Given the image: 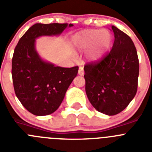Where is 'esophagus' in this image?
<instances>
[{
  "instance_id": "esophagus-1",
  "label": "esophagus",
  "mask_w": 152,
  "mask_h": 152,
  "mask_svg": "<svg viewBox=\"0 0 152 152\" xmlns=\"http://www.w3.org/2000/svg\"><path fill=\"white\" fill-rule=\"evenodd\" d=\"M84 68L83 67H79V70H78V75H80V76H82L84 75Z\"/></svg>"
}]
</instances>
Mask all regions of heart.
Masks as SVG:
<instances>
[{
	"label": "heart",
	"mask_w": 152,
	"mask_h": 152,
	"mask_svg": "<svg viewBox=\"0 0 152 152\" xmlns=\"http://www.w3.org/2000/svg\"><path fill=\"white\" fill-rule=\"evenodd\" d=\"M74 45L80 50L93 47L90 52L91 59H99L105 54L111 42V35L108 31L88 29L77 33L74 36Z\"/></svg>",
	"instance_id": "b5f03b06"
}]
</instances>
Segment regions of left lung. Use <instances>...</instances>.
<instances>
[{"label":"left lung","mask_w":152,"mask_h":152,"mask_svg":"<svg viewBox=\"0 0 152 152\" xmlns=\"http://www.w3.org/2000/svg\"><path fill=\"white\" fill-rule=\"evenodd\" d=\"M111 51L100 61L85 64V91L99 112L114 116L126 108L135 96L139 73V58L129 36L116 26Z\"/></svg>","instance_id":"1"}]
</instances>
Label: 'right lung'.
<instances>
[{"label":"right lung","instance_id":"add662e5","mask_svg":"<svg viewBox=\"0 0 152 152\" xmlns=\"http://www.w3.org/2000/svg\"><path fill=\"white\" fill-rule=\"evenodd\" d=\"M70 23H36L19 40L12 58V78L16 96L36 116L54 113L77 75L78 67L62 68L44 61L36 50L40 36H58Z\"/></svg>","mask_w":152,"mask_h":152}]
</instances>
